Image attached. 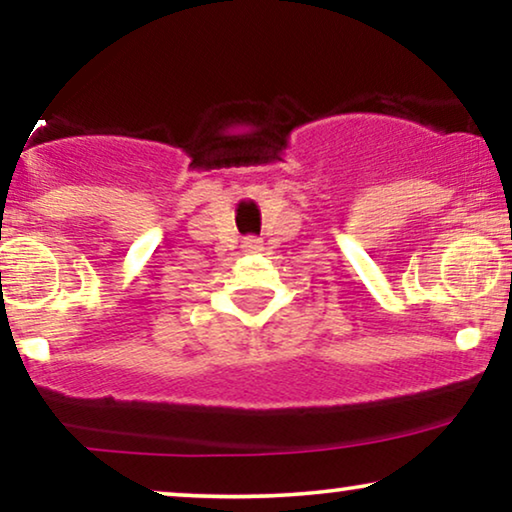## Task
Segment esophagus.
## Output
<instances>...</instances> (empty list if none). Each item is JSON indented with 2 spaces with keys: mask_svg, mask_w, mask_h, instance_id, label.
I'll return each instance as SVG.
<instances>
[{
  "mask_svg": "<svg viewBox=\"0 0 512 512\" xmlns=\"http://www.w3.org/2000/svg\"><path fill=\"white\" fill-rule=\"evenodd\" d=\"M242 249H244V251H261V249H263V244H261V240H258V237L249 235V237H244Z\"/></svg>",
  "mask_w": 512,
  "mask_h": 512,
  "instance_id": "esophagus-1",
  "label": "esophagus"
}]
</instances>
